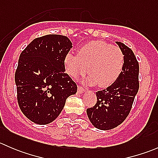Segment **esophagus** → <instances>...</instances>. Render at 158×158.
Wrapping results in <instances>:
<instances>
[{"label": "esophagus", "mask_w": 158, "mask_h": 158, "mask_svg": "<svg viewBox=\"0 0 158 158\" xmlns=\"http://www.w3.org/2000/svg\"><path fill=\"white\" fill-rule=\"evenodd\" d=\"M77 91H78V92H79V94H82V93H83L84 92H85V90H84V89L82 88V87H81V86H78Z\"/></svg>", "instance_id": "esophagus-1"}]
</instances>
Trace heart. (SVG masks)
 <instances>
[{
    "mask_svg": "<svg viewBox=\"0 0 158 158\" xmlns=\"http://www.w3.org/2000/svg\"><path fill=\"white\" fill-rule=\"evenodd\" d=\"M125 57L118 47L102 40L91 41L82 46L78 55L69 53L64 57L65 72L76 79L85 74L90 75L85 79L89 85L102 88L109 87L117 81L124 67Z\"/></svg>",
    "mask_w": 158,
    "mask_h": 158,
    "instance_id": "heart-1",
    "label": "heart"
}]
</instances>
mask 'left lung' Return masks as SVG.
I'll use <instances>...</instances> for the list:
<instances>
[{
  "label": "left lung",
  "mask_w": 158,
  "mask_h": 158,
  "mask_svg": "<svg viewBox=\"0 0 158 158\" xmlns=\"http://www.w3.org/2000/svg\"><path fill=\"white\" fill-rule=\"evenodd\" d=\"M116 44L125 57L122 73L114 83L96 92V104L86 110L92 125L99 130H111L125 121L139 89V65L133 51L122 43Z\"/></svg>",
  "instance_id": "left-lung-1"
}]
</instances>
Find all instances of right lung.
Here are the masks:
<instances>
[{"label": "right lung", "instance_id": "add662e5", "mask_svg": "<svg viewBox=\"0 0 158 158\" xmlns=\"http://www.w3.org/2000/svg\"><path fill=\"white\" fill-rule=\"evenodd\" d=\"M73 47L62 35L33 40L20 53L15 73L17 101L25 116L37 125H47L61 113L77 85L65 73L64 57Z\"/></svg>", "mask_w": 158, "mask_h": 158}]
</instances>
